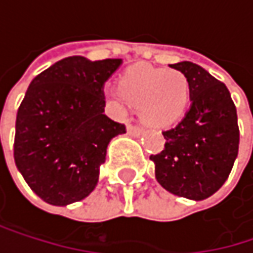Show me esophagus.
Wrapping results in <instances>:
<instances>
[{"instance_id":"esophagus-1","label":"esophagus","mask_w":253,"mask_h":253,"mask_svg":"<svg viewBox=\"0 0 253 253\" xmlns=\"http://www.w3.org/2000/svg\"><path fill=\"white\" fill-rule=\"evenodd\" d=\"M127 133L130 134V136H134V137H139L142 133H143V128L139 126H133V125H128L127 126Z\"/></svg>"}]
</instances>
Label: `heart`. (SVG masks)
Here are the masks:
<instances>
[{
    "label": "heart",
    "instance_id": "heart-1",
    "mask_svg": "<svg viewBox=\"0 0 253 253\" xmlns=\"http://www.w3.org/2000/svg\"><path fill=\"white\" fill-rule=\"evenodd\" d=\"M117 86L122 98L139 107L143 122L157 128L176 125L190 96L189 80L181 72L145 64L128 67Z\"/></svg>",
    "mask_w": 253,
    "mask_h": 253
}]
</instances>
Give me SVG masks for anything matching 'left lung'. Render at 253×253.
<instances>
[{"label": "left lung", "instance_id": "obj_1", "mask_svg": "<svg viewBox=\"0 0 253 253\" xmlns=\"http://www.w3.org/2000/svg\"><path fill=\"white\" fill-rule=\"evenodd\" d=\"M187 77L190 108L163 131L164 149L151 155L158 183L170 193L202 201L227 180L239 151V126L227 86L190 61L170 64Z\"/></svg>", "mask_w": 253, "mask_h": 253}]
</instances>
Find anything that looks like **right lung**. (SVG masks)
<instances>
[{"instance_id":"right-lung-1","label":"right lung","mask_w":253,"mask_h":253,"mask_svg":"<svg viewBox=\"0 0 253 253\" xmlns=\"http://www.w3.org/2000/svg\"><path fill=\"white\" fill-rule=\"evenodd\" d=\"M122 63L73 55L30 82L16 119L14 161L42 201L66 207L95 189L110 140L126 133L104 114V84Z\"/></svg>"}]
</instances>
